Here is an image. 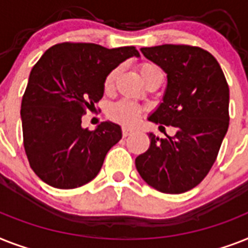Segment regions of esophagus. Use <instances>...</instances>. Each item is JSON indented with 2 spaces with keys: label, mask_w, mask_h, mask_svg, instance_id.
Masks as SVG:
<instances>
[{
  "label": "esophagus",
  "mask_w": 248,
  "mask_h": 248,
  "mask_svg": "<svg viewBox=\"0 0 248 248\" xmlns=\"http://www.w3.org/2000/svg\"><path fill=\"white\" fill-rule=\"evenodd\" d=\"M134 132V130L132 128H128V127H122V135H124V138H126V136H128V135H131Z\"/></svg>",
  "instance_id": "1"
}]
</instances>
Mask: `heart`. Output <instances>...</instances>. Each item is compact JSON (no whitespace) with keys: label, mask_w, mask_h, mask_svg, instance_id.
Instances as JSON below:
<instances>
[{"label":"heart","mask_w":248,"mask_h":248,"mask_svg":"<svg viewBox=\"0 0 248 248\" xmlns=\"http://www.w3.org/2000/svg\"><path fill=\"white\" fill-rule=\"evenodd\" d=\"M156 66L153 65V63H149V62H144L140 65V72H141V76L145 78V76L150 74L152 71L156 70ZM118 70L120 68L116 67L113 68L112 71L108 72V75L104 78V90H110L112 86L114 84V78L117 76ZM142 109L141 107L139 104L131 102V100L127 99H122L117 103H114L110 106L109 110H108V114L112 120L117 121V122H121L124 124H134L138 122L140 114H141Z\"/></svg>","instance_id":"1"}]
</instances>
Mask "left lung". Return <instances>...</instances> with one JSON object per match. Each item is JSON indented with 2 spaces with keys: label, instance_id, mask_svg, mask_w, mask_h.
Here are the masks:
<instances>
[{
  "label": "left lung",
  "instance_id": "obj_1",
  "mask_svg": "<svg viewBox=\"0 0 248 248\" xmlns=\"http://www.w3.org/2000/svg\"><path fill=\"white\" fill-rule=\"evenodd\" d=\"M145 57L166 71L163 103L149 117L176 135L159 139L135 159L145 182L164 194H182L204 180L218 156L229 126V88L215 57L200 47L163 44L144 47Z\"/></svg>",
  "mask_w": 248,
  "mask_h": 248
}]
</instances>
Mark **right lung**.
Masks as SVG:
<instances>
[{"instance_id": "obj_1", "label": "right lung", "mask_w": 248, "mask_h": 248, "mask_svg": "<svg viewBox=\"0 0 248 248\" xmlns=\"http://www.w3.org/2000/svg\"><path fill=\"white\" fill-rule=\"evenodd\" d=\"M134 46L106 48L94 43H58L31 68L21 102L24 149L34 173L47 185L71 190L99 173L107 153L122 138L118 124L94 131L81 117L103 98L108 72L130 57Z\"/></svg>"}]
</instances>
